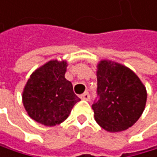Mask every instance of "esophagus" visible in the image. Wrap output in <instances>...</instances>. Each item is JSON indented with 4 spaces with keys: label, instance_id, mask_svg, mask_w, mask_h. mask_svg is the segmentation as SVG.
I'll use <instances>...</instances> for the list:
<instances>
[{
    "label": "esophagus",
    "instance_id": "1",
    "mask_svg": "<svg viewBox=\"0 0 157 157\" xmlns=\"http://www.w3.org/2000/svg\"><path fill=\"white\" fill-rule=\"evenodd\" d=\"M81 99H82V100H85V101H88V100L90 99L89 93H88V92H85L84 94L81 95Z\"/></svg>",
    "mask_w": 157,
    "mask_h": 157
}]
</instances>
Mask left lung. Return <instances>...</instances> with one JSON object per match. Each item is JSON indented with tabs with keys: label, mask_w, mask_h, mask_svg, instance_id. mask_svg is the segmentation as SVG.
Wrapping results in <instances>:
<instances>
[{
	"label": "left lung",
	"mask_w": 157,
	"mask_h": 157,
	"mask_svg": "<svg viewBox=\"0 0 157 157\" xmlns=\"http://www.w3.org/2000/svg\"><path fill=\"white\" fill-rule=\"evenodd\" d=\"M97 95L92 109L97 123L107 132H121L140 118L147 101L146 87L125 66L101 60L97 65Z\"/></svg>",
	"instance_id": "8db88e82"
}]
</instances>
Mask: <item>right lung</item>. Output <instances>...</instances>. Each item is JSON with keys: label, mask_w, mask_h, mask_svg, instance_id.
Listing matches in <instances>:
<instances>
[{"label": "right lung", "mask_w": 157, "mask_h": 157, "mask_svg": "<svg viewBox=\"0 0 157 157\" xmlns=\"http://www.w3.org/2000/svg\"><path fill=\"white\" fill-rule=\"evenodd\" d=\"M67 61L51 60L36 70L28 79L22 102L30 118L45 126L60 124L80 101L72 84L65 78Z\"/></svg>", "instance_id": "obj_1"}]
</instances>
